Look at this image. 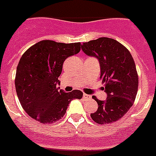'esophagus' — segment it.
I'll list each match as a JSON object with an SVG mask.
<instances>
[{
  "label": "esophagus",
  "instance_id": "1",
  "mask_svg": "<svg viewBox=\"0 0 156 156\" xmlns=\"http://www.w3.org/2000/svg\"><path fill=\"white\" fill-rule=\"evenodd\" d=\"M83 97H84V98H87V99H89V98H91V96H90V95H87V94H83Z\"/></svg>",
  "mask_w": 156,
  "mask_h": 156
}]
</instances>
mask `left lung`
Listing matches in <instances>:
<instances>
[{
    "label": "left lung",
    "mask_w": 156,
    "mask_h": 156,
    "mask_svg": "<svg viewBox=\"0 0 156 156\" xmlns=\"http://www.w3.org/2000/svg\"><path fill=\"white\" fill-rule=\"evenodd\" d=\"M81 48L87 55L98 59L100 78L105 83L107 98L100 101L93 97L98 109L91 113V119L99 124L114 123L128 112L137 93L138 76L133 58L125 46L109 37L84 42Z\"/></svg>",
    "instance_id": "8db88e82"
}]
</instances>
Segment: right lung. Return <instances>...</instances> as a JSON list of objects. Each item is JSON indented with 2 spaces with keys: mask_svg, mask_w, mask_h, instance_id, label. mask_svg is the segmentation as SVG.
<instances>
[{
  "mask_svg": "<svg viewBox=\"0 0 156 156\" xmlns=\"http://www.w3.org/2000/svg\"><path fill=\"white\" fill-rule=\"evenodd\" d=\"M80 46L44 40L23 53L16 69L15 88L23 109L33 119L54 123L65 115L71 101L82 98L79 90L65 92L57 87L64 61L78 54Z\"/></svg>",
  "mask_w": 156,
  "mask_h": 156,
  "instance_id": "1",
  "label": "right lung"
}]
</instances>
